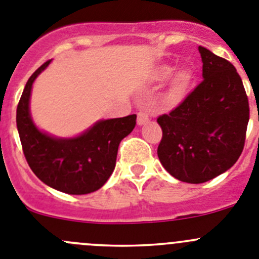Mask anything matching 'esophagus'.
Here are the masks:
<instances>
[{
    "label": "esophagus",
    "instance_id": "obj_1",
    "mask_svg": "<svg viewBox=\"0 0 259 259\" xmlns=\"http://www.w3.org/2000/svg\"><path fill=\"white\" fill-rule=\"evenodd\" d=\"M148 121H149L148 113L144 112V111H141V112L138 113L137 122H138V125H139V126H142V125H146Z\"/></svg>",
    "mask_w": 259,
    "mask_h": 259
}]
</instances>
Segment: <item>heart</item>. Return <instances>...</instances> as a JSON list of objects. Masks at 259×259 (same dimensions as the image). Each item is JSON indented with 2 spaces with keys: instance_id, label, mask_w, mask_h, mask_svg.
I'll list each match as a JSON object with an SVG mask.
<instances>
[{
  "instance_id": "obj_1",
  "label": "heart",
  "mask_w": 259,
  "mask_h": 259,
  "mask_svg": "<svg viewBox=\"0 0 259 259\" xmlns=\"http://www.w3.org/2000/svg\"><path fill=\"white\" fill-rule=\"evenodd\" d=\"M174 69V65L161 64L152 74V81L154 83H162L168 79L167 87L162 96V105L167 110H172L184 102L194 83V71L190 67H179L175 72Z\"/></svg>"
}]
</instances>
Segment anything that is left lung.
Returning a JSON list of instances; mask_svg holds the SVG:
<instances>
[{
  "label": "left lung",
  "instance_id": "left-lung-1",
  "mask_svg": "<svg viewBox=\"0 0 259 259\" xmlns=\"http://www.w3.org/2000/svg\"><path fill=\"white\" fill-rule=\"evenodd\" d=\"M203 81L168 115L157 118V154L170 175L206 183L233 167L244 148L249 105L233 64L199 46Z\"/></svg>",
  "mask_w": 259,
  "mask_h": 259
}]
</instances>
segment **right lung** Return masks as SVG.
Returning a JSON list of instances; mask_svg holds the SVG:
<instances>
[{
	"mask_svg": "<svg viewBox=\"0 0 259 259\" xmlns=\"http://www.w3.org/2000/svg\"><path fill=\"white\" fill-rule=\"evenodd\" d=\"M51 60L29 78L16 110V126L31 171L46 185L72 195L88 194L105 185L115 170L120 142L135 127L137 115L98 120L75 137L40 130L30 113L31 88Z\"/></svg>",
	"mask_w": 259,
	"mask_h": 259,
	"instance_id": "obj_1",
	"label": "right lung"
}]
</instances>
